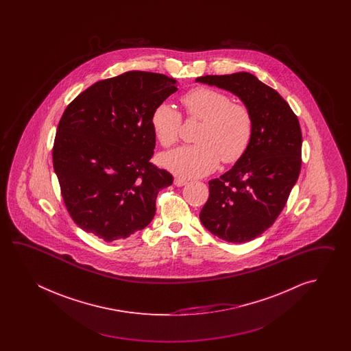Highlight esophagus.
Returning a JSON list of instances; mask_svg holds the SVG:
<instances>
[{"instance_id":"obj_1","label":"esophagus","mask_w":351,"mask_h":351,"mask_svg":"<svg viewBox=\"0 0 351 351\" xmlns=\"http://www.w3.org/2000/svg\"><path fill=\"white\" fill-rule=\"evenodd\" d=\"M186 183H188V182H186V179L179 178V177L174 178V186H186Z\"/></svg>"}]
</instances>
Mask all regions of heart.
Returning <instances> with one entry per match:
<instances>
[{
  "label": "heart",
  "mask_w": 351,
  "mask_h": 351,
  "mask_svg": "<svg viewBox=\"0 0 351 351\" xmlns=\"http://www.w3.org/2000/svg\"><path fill=\"white\" fill-rule=\"evenodd\" d=\"M189 119L202 125L194 145L180 147L162 157L168 171L183 178H198L213 172L219 163H236L245 156L254 135L250 108L232 101L223 91L199 86L180 97ZM182 114L168 103L158 105L152 114V127L158 141L169 148L179 141Z\"/></svg>",
  "instance_id": "obj_1"
}]
</instances>
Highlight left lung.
<instances>
[{
    "label": "left lung",
    "mask_w": 351,
    "mask_h": 351,
    "mask_svg": "<svg viewBox=\"0 0 351 351\" xmlns=\"http://www.w3.org/2000/svg\"><path fill=\"white\" fill-rule=\"evenodd\" d=\"M195 82L228 90L250 108L254 135L245 156L209 180L201 222L218 239L245 243L282 212L301 169L302 134L296 114L276 90L250 73L206 75Z\"/></svg>",
    "instance_id": "1"
}]
</instances>
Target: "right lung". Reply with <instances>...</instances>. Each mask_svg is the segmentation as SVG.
<instances>
[{
  "label": "right lung",
  "mask_w": 351,
  "mask_h": 351,
  "mask_svg": "<svg viewBox=\"0 0 351 351\" xmlns=\"http://www.w3.org/2000/svg\"><path fill=\"white\" fill-rule=\"evenodd\" d=\"M177 80L128 71L93 84L67 105L58 125L53 169L67 212L105 242L127 239L156 215L172 174L150 162L152 114L177 91Z\"/></svg>",
  "instance_id": "obj_1"
}]
</instances>
